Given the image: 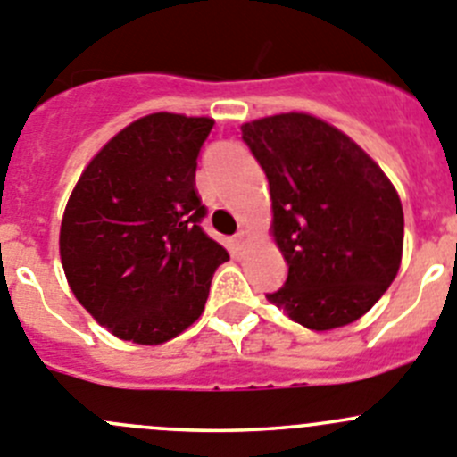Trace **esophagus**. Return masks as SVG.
<instances>
[{
    "mask_svg": "<svg viewBox=\"0 0 457 457\" xmlns=\"http://www.w3.org/2000/svg\"><path fill=\"white\" fill-rule=\"evenodd\" d=\"M246 240H249V233H246V231H240V233H237L236 240H233V242H236L237 249H242V246L246 245Z\"/></svg>",
    "mask_w": 457,
    "mask_h": 457,
    "instance_id": "1",
    "label": "esophagus"
}]
</instances>
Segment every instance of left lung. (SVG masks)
I'll use <instances>...</instances> for the list:
<instances>
[{
  "instance_id": "obj_1",
  "label": "left lung",
  "mask_w": 457,
  "mask_h": 457,
  "mask_svg": "<svg viewBox=\"0 0 457 457\" xmlns=\"http://www.w3.org/2000/svg\"><path fill=\"white\" fill-rule=\"evenodd\" d=\"M242 141L269 179L273 237L289 267L269 301L316 332L361 319L402 264L403 211L388 177L310 114L251 120Z\"/></svg>"
}]
</instances>
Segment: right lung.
<instances>
[{
	"label": "right lung",
	"mask_w": 457,
	"mask_h": 457,
	"mask_svg": "<svg viewBox=\"0 0 457 457\" xmlns=\"http://www.w3.org/2000/svg\"><path fill=\"white\" fill-rule=\"evenodd\" d=\"M215 120L143 116L120 129L78 179L60 226L73 296L123 341L159 345L199 319L228 260L204 233L195 170Z\"/></svg>",
	"instance_id": "obj_1"
}]
</instances>
